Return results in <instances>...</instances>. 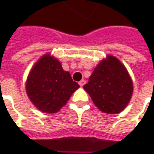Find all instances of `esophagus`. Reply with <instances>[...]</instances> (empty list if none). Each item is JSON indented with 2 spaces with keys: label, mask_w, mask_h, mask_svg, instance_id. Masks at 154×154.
<instances>
[{
  "label": "esophagus",
  "mask_w": 154,
  "mask_h": 154,
  "mask_svg": "<svg viewBox=\"0 0 154 154\" xmlns=\"http://www.w3.org/2000/svg\"><path fill=\"white\" fill-rule=\"evenodd\" d=\"M85 84H86V80H81L80 82H79V85H80V86H83Z\"/></svg>",
  "instance_id": "1"
}]
</instances>
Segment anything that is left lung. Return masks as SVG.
Listing matches in <instances>:
<instances>
[{
    "instance_id": "1",
    "label": "left lung",
    "mask_w": 154,
    "mask_h": 154,
    "mask_svg": "<svg viewBox=\"0 0 154 154\" xmlns=\"http://www.w3.org/2000/svg\"><path fill=\"white\" fill-rule=\"evenodd\" d=\"M83 88L98 109L107 114L122 111L133 94V82L127 69L113 56L98 63Z\"/></svg>"
}]
</instances>
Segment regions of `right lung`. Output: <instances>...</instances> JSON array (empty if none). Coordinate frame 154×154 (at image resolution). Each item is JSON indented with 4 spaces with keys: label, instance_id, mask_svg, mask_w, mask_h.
Listing matches in <instances>:
<instances>
[{
    "label": "right lung",
    "instance_id": "obj_1",
    "mask_svg": "<svg viewBox=\"0 0 154 154\" xmlns=\"http://www.w3.org/2000/svg\"><path fill=\"white\" fill-rule=\"evenodd\" d=\"M79 87L69 72L64 71L61 62L51 54L43 56L35 63L26 84L28 98L46 113L59 111Z\"/></svg>",
    "mask_w": 154,
    "mask_h": 154
}]
</instances>
